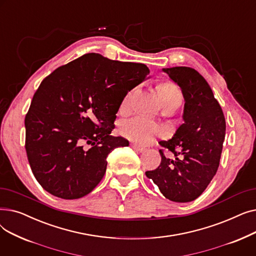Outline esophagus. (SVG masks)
Listing matches in <instances>:
<instances>
[{
    "instance_id": "obj_1",
    "label": "esophagus",
    "mask_w": 256,
    "mask_h": 256,
    "mask_svg": "<svg viewBox=\"0 0 256 256\" xmlns=\"http://www.w3.org/2000/svg\"><path fill=\"white\" fill-rule=\"evenodd\" d=\"M130 146L132 147L134 150H137V152H144L146 150L145 147L140 146V145H138V144H136V143H130Z\"/></svg>"
}]
</instances>
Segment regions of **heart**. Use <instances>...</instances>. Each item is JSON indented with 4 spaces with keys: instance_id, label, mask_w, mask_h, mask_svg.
Segmentation results:
<instances>
[{
    "instance_id": "1",
    "label": "heart",
    "mask_w": 256,
    "mask_h": 256,
    "mask_svg": "<svg viewBox=\"0 0 256 256\" xmlns=\"http://www.w3.org/2000/svg\"><path fill=\"white\" fill-rule=\"evenodd\" d=\"M158 96L164 104L180 100L182 92L180 88L170 80H165L158 87ZM132 92H128L122 102V108L130 104ZM120 132L124 137L139 144L148 143L162 132V128L150 118L144 116H136L124 120L120 126Z\"/></svg>"
}]
</instances>
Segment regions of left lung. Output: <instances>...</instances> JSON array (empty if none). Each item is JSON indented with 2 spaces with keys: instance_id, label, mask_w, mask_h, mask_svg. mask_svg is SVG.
<instances>
[{
  "instance_id": "obj_1",
  "label": "left lung",
  "mask_w": 256,
  "mask_h": 256,
  "mask_svg": "<svg viewBox=\"0 0 256 256\" xmlns=\"http://www.w3.org/2000/svg\"><path fill=\"white\" fill-rule=\"evenodd\" d=\"M162 70L182 89L184 124L172 139L158 142L174 158L165 156L163 150H160V166L145 174L167 199L190 202L204 193L218 170L226 132L225 118L210 85L197 70L186 66Z\"/></svg>"
}]
</instances>
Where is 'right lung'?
I'll use <instances>...</instances> for the list:
<instances>
[{
	"mask_svg": "<svg viewBox=\"0 0 256 256\" xmlns=\"http://www.w3.org/2000/svg\"><path fill=\"white\" fill-rule=\"evenodd\" d=\"M148 74L145 64L90 52L42 80L24 118V147L34 176L46 191L78 199L100 184L108 154L128 146L126 139L110 135L116 113L128 92ZM84 142L92 145L88 151Z\"/></svg>",
	"mask_w": 256,
	"mask_h": 256,
	"instance_id": "obj_1",
	"label": "right lung"
}]
</instances>
